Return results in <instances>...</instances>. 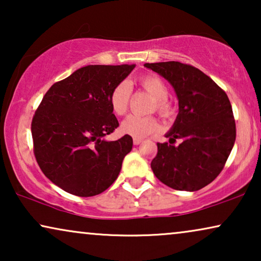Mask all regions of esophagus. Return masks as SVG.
<instances>
[{
  "label": "esophagus",
  "mask_w": 261,
  "mask_h": 261,
  "mask_svg": "<svg viewBox=\"0 0 261 261\" xmlns=\"http://www.w3.org/2000/svg\"><path fill=\"white\" fill-rule=\"evenodd\" d=\"M141 142H142V139H137V138L133 139V144L134 145H140Z\"/></svg>",
  "instance_id": "obj_1"
}]
</instances>
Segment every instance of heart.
Returning <instances> with one entry per match:
<instances>
[{"label": "heart", "mask_w": 261, "mask_h": 261, "mask_svg": "<svg viewBox=\"0 0 261 261\" xmlns=\"http://www.w3.org/2000/svg\"><path fill=\"white\" fill-rule=\"evenodd\" d=\"M141 88L146 92H148L155 99V109L162 115H167L170 113V105L167 102V90L166 84L156 76H144L139 81ZM130 98V85L127 82H121L113 88L109 95V105L112 112L117 116L124 115L128 109ZM159 129V123L154 117H140L130 115L126 120L122 121L120 126L121 133L129 135L132 138L141 139L147 135L154 133Z\"/></svg>", "instance_id": "obj_1"}]
</instances>
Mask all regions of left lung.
<instances>
[{
    "label": "left lung",
    "mask_w": 261,
    "mask_h": 261,
    "mask_svg": "<svg viewBox=\"0 0 261 261\" xmlns=\"http://www.w3.org/2000/svg\"><path fill=\"white\" fill-rule=\"evenodd\" d=\"M172 85L178 98V115L165 134L169 142L158 145L151 167L167 187L197 191L222 171L237 129L229 98L212 78L179 62L145 64ZM176 138L182 144L174 146Z\"/></svg>",
    "instance_id": "8db88e82"
}]
</instances>
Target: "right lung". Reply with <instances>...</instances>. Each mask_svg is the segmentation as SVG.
<instances>
[{
    "label": "right lung",
    "instance_id": "1",
    "mask_svg": "<svg viewBox=\"0 0 261 261\" xmlns=\"http://www.w3.org/2000/svg\"><path fill=\"white\" fill-rule=\"evenodd\" d=\"M134 67L87 65L45 94L32 121L34 154L45 176L64 191L90 197L116 180L133 139H105L119 127L109 95Z\"/></svg>",
    "mask_w": 261,
    "mask_h": 261
}]
</instances>
